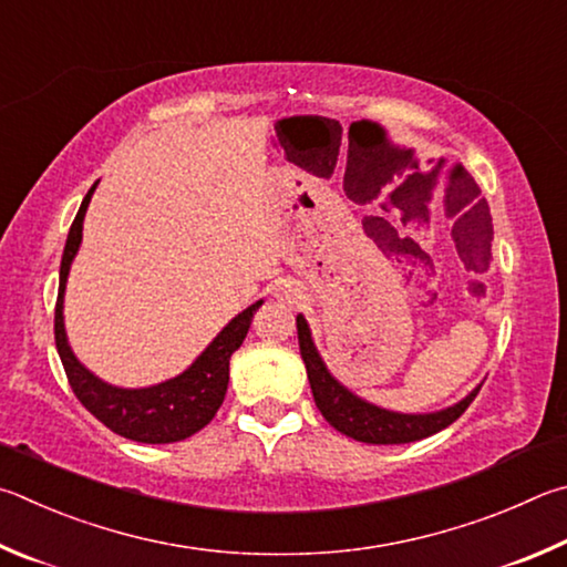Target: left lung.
I'll return each mask as SVG.
<instances>
[{
	"instance_id": "8db88e82",
	"label": "left lung",
	"mask_w": 567,
	"mask_h": 567,
	"mask_svg": "<svg viewBox=\"0 0 567 567\" xmlns=\"http://www.w3.org/2000/svg\"><path fill=\"white\" fill-rule=\"evenodd\" d=\"M296 329H299V349L306 363V373H309L316 409L321 411L323 419L329 421L336 431H341L353 441L391 445L429 439V435L449 429L453 421H458L481 391L475 389L471 395H465L461 403H455L451 409L439 413L409 415L379 409V405L361 401L359 395H353L349 389H343V385L333 379L329 369L323 365L319 351H316L309 323H306L303 316L296 319Z\"/></svg>"
}]
</instances>
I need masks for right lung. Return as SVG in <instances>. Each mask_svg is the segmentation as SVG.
Listing matches in <instances>:
<instances>
[{"label": "right lung", "instance_id": "1", "mask_svg": "<svg viewBox=\"0 0 567 567\" xmlns=\"http://www.w3.org/2000/svg\"><path fill=\"white\" fill-rule=\"evenodd\" d=\"M96 184L89 188L79 214L69 228L66 246L62 254V266H59V296L54 309V341L59 359H62L66 381L72 385L79 403L102 421L109 431L124 435L136 443H176L184 441L212 423L216 411L221 409L226 385H228V361L234 351L244 343L248 326H251L254 313L264 301L248 306L244 313L226 326V329L208 343V349L188 365V369L176 375V379L152 385V389H116L99 381L94 373H89L82 363L74 359L72 349L66 343L64 333V286L69 276V266L74 261V254L82 244V228L86 206L92 202Z\"/></svg>", "mask_w": 567, "mask_h": 567}]
</instances>
